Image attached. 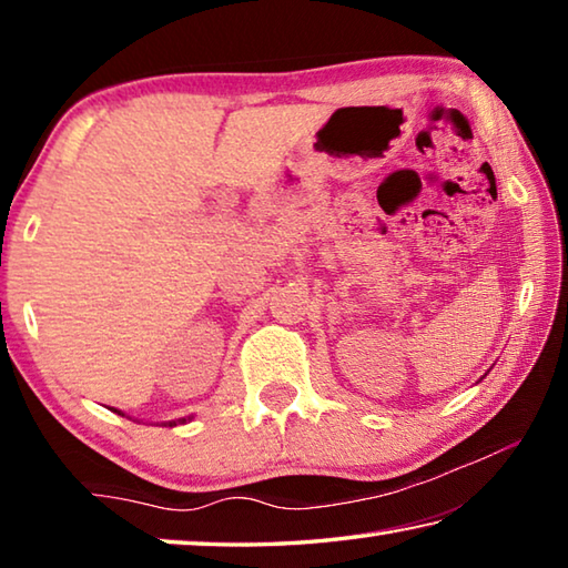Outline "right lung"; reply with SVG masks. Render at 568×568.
I'll use <instances>...</instances> for the list:
<instances>
[{
	"label": "right lung",
	"instance_id": "1",
	"mask_svg": "<svg viewBox=\"0 0 568 568\" xmlns=\"http://www.w3.org/2000/svg\"><path fill=\"white\" fill-rule=\"evenodd\" d=\"M182 420H185V418H182ZM170 426H175V420H172V423H170Z\"/></svg>",
	"mask_w": 568,
	"mask_h": 568
}]
</instances>
